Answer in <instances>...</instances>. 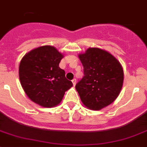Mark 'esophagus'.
Returning <instances> with one entry per match:
<instances>
[{"label":"esophagus","mask_w":147,"mask_h":147,"mask_svg":"<svg viewBox=\"0 0 147 147\" xmlns=\"http://www.w3.org/2000/svg\"><path fill=\"white\" fill-rule=\"evenodd\" d=\"M72 84H73V86H75V84H76V79H73L72 81Z\"/></svg>","instance_id":"34e87169"}]
</instances>
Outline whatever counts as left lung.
<instances>
[{"label": "left lung", "mask_w": 147, "mask_h": 147, "mask_svg": "<svg viewBox=\"0 0 147 147\" xmlns=\"http://www.w3.org/2000/svg\"><path fill=\"white\" fill-rule=\"evenodd\" d=\"M78 58L84 76L75 85L83 104L92 110L107 107L119 95L123 71L119 61L103 49L89 48Z\"/></svg>", "instance_id": "obj_1"}]
</instances>
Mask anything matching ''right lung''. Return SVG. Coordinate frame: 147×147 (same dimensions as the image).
<instances>
[{"label": "right lung", "mask_w": 147, "mask_h": 147, "mask_svg": "<svg viewBox=\"0 0 147 147\" xmlns=\"http://www.w3.org/2000/svg\"><path fill=\"white\" fill-rule=\"evenodd\" d=\"M63 55L52 46L32 49L19 65V78L24 92L35 104L53 107L61 103L72 83L59 67Z\"/></svg>", "instance_id": "add662e5"}]
</instances>
